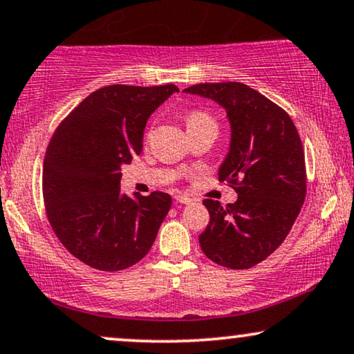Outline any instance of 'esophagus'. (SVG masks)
Returning a JSON list of instances; mask_svg holds the SVG:
<instances>
[{
  "label": "esophagus",
  "instance_id": "esophagus-1",
  "mask_svg": "<svg viewBox=\"0 0 354 354\" xmlns=\"http://www.w3.org/2000/svg\"><path fill=\"white\" fill-rule=\"evenodd\" d=\"M176 200L178 201V203H182V205L194 203V198H190V196H185V195H176Z\"/></svg>",
  "mask_w": 354,
  "mask_h": 354
}]
</instances>
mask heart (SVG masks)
<instances>
[{
	"instance_id": "b5f03b06",
	"label": "heart",
	"mask_w": 354,
	"mask_h": 354,
	"mask_svg": "<svg viewBox=\"0 0 354 354\" xmlns=\"http://www.w3.org/2000/svg\"><path fill=\"white\" fill-rule=\"evenodd\" d=\"M205 125L216 127L214 125L213 118H211L206 112H201V110H194V112H190L187 115L188 130H192V128H196V127H205Z\"/></svg>"
}]
</instances>
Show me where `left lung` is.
<instances>
[{
    "instance_id": "8db88e82",
    "label": "left lung",
    "mask_w": 354,
    "mask_h": 354,
    "mask_svg": "<svg viewBox=\"0 0 354 354\" xmlns=\"http://www.w3.org/2000/svg\"><path fill=\"white\" fill-rule=\"evenodd\" d=\"M183 93L214 100L231 125L218 176L231 183L237 200L226 206L203 200L209 224L198 237L201 250L221 267H255L283 244L304 203L299 133L281 107L242 82H205Z\"/></svg>"
}]
</instances>
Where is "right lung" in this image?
Returning <instances> with one entry per match:
<instances>
[{
	"mask_svg": "<svg viewBox=\"0 0 354 354\" xmlns=\"http://www.w3.org/2000/svg\"><path fill=\"white\" fill-rule=\"evenodd\" d=\"M178 87H100L59 123L44 160L48 221L65 249L100 272H118L148 254L172 198L120 192L122 166L143 149L151 113Z\"/></svg>",
	"mask_w": 354,
	"mask_h": 354,
	"instance_id": "right-lung-1",
	"label": "right lung"
}]
</instances>
